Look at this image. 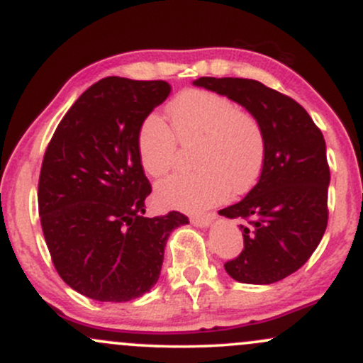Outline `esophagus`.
Segmentation results:
<instances>
[{"label": "esophagus", "mask_w": 363, "mask_h": 363, "mask_svg": "<svg viewBox=\"0 0 363 363\" xmlns=\"http://www.w3.org/2000/svg\"><path fill=\"white\" fill-rule=\"evenodd\" d=\"M213 218V215H193L191 216V223L196 225V227H208Z\"/></svg>", "instance_id": "obj_1"}]
</instances>
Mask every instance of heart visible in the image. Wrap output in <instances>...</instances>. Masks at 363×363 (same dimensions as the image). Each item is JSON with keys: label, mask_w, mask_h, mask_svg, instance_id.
Here are the masks:
<instances>
[{"label": "heart", "mask_w": 363, "mask_h": 363, "mask_svg": "<svg viewBox=\"0 0 363 363\" xmlns=\"http://www.w3.org/2000/svg\"><path fill=\"white\" fill-rule=\"evenodd\" d=\"M174 131L164 119L150 114L141 123L136 148L141 167L162 177L176 164L179 143L196 147L203 170L174 174L157 186L164 206L199 211L242 194L256 184L266 160V136L259 121L239 111L230 99L208 90H186L169 106Z\"/></svg>", "instance_id": "1"}]
</instances>
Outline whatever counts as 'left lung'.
I'll use <instances>...</instances> for the list:
<instances>
[{"label": "left lung", "instance_id": "obj_1", "mask_svg": "<svg viewBox=\"0 0 363 363\" xmlns=\"http://www.w3.org/2000/svg\"><path fill=\"white\" fill-rule=\"evenodd\" d=\"M194 85L239 102L259 121L266 160L242 201L220 210L240 225L244 249L225 269L237 281L269 285L306 264L328 227L329 165L320 129L289 95L247 78L201 77Z\"/></svg>", "mask_w": 363, "mask_h": 363}]
</instances>
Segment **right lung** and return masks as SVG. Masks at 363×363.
Returning <instances> with one entry per match:
<instances>
[{"label":"right lung","instance_id":"1","mask_svg":"<svg viewBox=\"0 0 363 363\" xmlns=\"http://www.w3.org/2000/svg\"><path fill=\"white\" fill-rule=\"evenodd\" d=\"M170 83L107 77L57 124L39 176V215L56 272L101 302L138 298L158 280L170 232L186 215L147 218L152 184L136 148L141 123Z\"/></svg>","mask_w":363,"mask_h":363}]
</instances>
